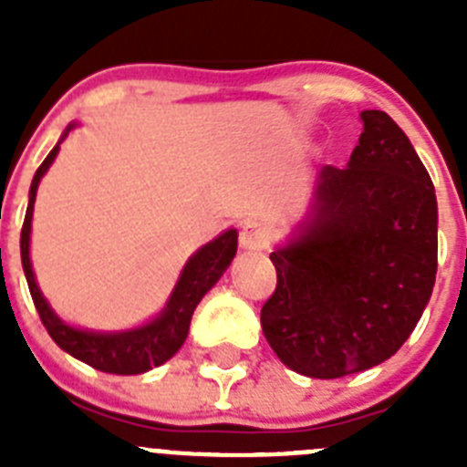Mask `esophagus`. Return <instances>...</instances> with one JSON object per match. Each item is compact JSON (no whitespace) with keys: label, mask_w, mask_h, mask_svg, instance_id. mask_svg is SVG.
I'll return each mask as SVG.
<instances>
[{"label":"esophagus","mask_w":467,"mask_h":467,"mask_svg":"<svg viewBox=\"0 0 467 467\" xmlns=\"http://www.w3.org/2000/svg\"><path fill=\"white\" fill-rule=\"evenodd\" d=\"M269 238L271 234L266 226L259 224V222H247V224H243L238 241H241L243 250H264L269 245Z\"/></svg>","instance_id":"obj_1"}]
</instances>
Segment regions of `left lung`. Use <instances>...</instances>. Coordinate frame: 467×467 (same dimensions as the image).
<instances>
[{
    "mask_svg": "<svg viewBox=\"0 0 467 467\" xmlns=\"http://www.w3.org/2000/svg\"><path fill=\"white\" fill-rule=\"evenodd\" d=\"M348 166L317 172L311 217L271 253L278 285L262 329L283 365L339 379L410 339L437 274V198L426 166L386 111L360 114Z\"/></svg>",
    "mask_w": 467,
    "mask_h": 467,
    "instance_id": "8db88e82",
    "label": "left lung"
}]
</instances>
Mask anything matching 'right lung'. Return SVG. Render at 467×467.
I'll list each match as a JSON object with an SVG mask.
<instances>
[{"label": "right lung", "mask_w": 467, "mask_h": 467, "mask_svg": "<svg viewBox=\"0 0 467 467\" xmlns=\"http://www.w3.org/2000/svg\"><path fill=\"white\" fill-rule=\"evenodd\" d=\"M77 123L67 126L60 142L67 138V133ZM60 142L53 147L51 154L36 168L35 180H32L30 187V203H27L23 231H20V259H23V271L25 278H27L32 301H35L36 311H39L41 323H44L47 332L51 334V339L60 348L67 350L69 356L77 358V360L86 362V365L95 367V369H100V372L107 374L150 372L151 367L163 365V362L175 356L177 350L182 348L198 301L203 299L205 292L222 278V274L226 271L231 259L236 257L238 231H224L222 236L210 241L208 245L201 247L189 259L187 266L182 269V275L177 280L175 290H172L171 299H168L166 308L151 323L142 325V327L126 329V332H90V329L72 327V325L63 323L53 313V308L48 306V301L44 299L39 285H36L30 262V231L36 187H39L41 177H44V172L48 171V166L53 163L57 151H60Z\"/></svg>", "instance_id": "right-lung-1"}]
</instances>
